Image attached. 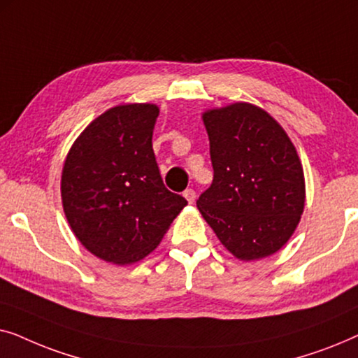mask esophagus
Segmentation results:
<instances>
[{
  "label": "esophagus",
  "mask_w": 358,
  "mask_h": 358,
  "mask_svg": "<svg viewBox=\"0 0 358 358\" xmlns=\"http://www.w3.org/2000/svg\"><path fill=\"white\" fill-rule=\"evenodd\" d=\"M182 195H184L185 200H187L189 203H194L195 202V197H197V195H195V190L194 189H185Z\"/></svg>",
  "instance_id": "esophagus-1"
}]
</instances>
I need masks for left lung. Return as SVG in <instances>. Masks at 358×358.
Masks as SVG:
<instances>
[{
  "label": "left lung",
  "mask_w": 358,
  "mask_h": 358,
  "mask_svg": "<svg viewBox=\"0 0 358 358\" xmlns=\"http://www.w3.org/2000/svg\"><path fill=\"white\" fill-rule=\"evenodd\" d=\"M213 182L197 208L239 261L285 246L305 210V174L282 125L249 102L205 110Z\"/></svg>",
  "instance_id": "left-lung-1"
}]
</instances>
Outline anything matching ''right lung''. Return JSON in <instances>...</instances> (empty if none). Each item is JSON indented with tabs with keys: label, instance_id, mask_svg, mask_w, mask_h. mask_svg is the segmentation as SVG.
I'll return each instance as SVG.
<instances>
[{
	"label": "right lung",
	"instance_id": "add662e5",
	"mask_svg": "<svg viewBox=\"0 0 358 358\" xmlns=\"http://www.w3.org/2000/svg\"><path fill=\"white\" fill-rule=\"evenodd\" d=\"M156 104H122L96 117L68 151L62 171L63 212L83 246L127 266L155 251L185 205L156 164Z\"/></svg>",
	"mask_w": 358,
	"mask_h": 358
}]
</instances>
